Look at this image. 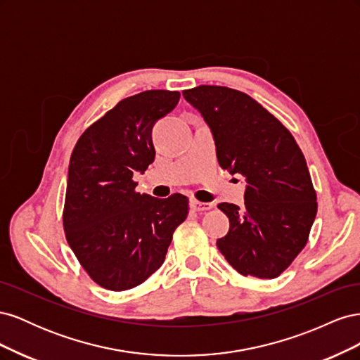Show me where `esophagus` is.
Here are the masks:
<instances>
[{
  "instance_id": "1",
  "label": "esophagus",
  "mask_w": 360,
  "mask_h": 360,
  "mask_svg": "<svg viewBox=\"0 0 360 360\" xmlns=\"http://www.w3.org/2000/svg\"><path fill=\"white\" fill-rule=\"evenodd\" d=\"M189 205H191V209L195 210V212H204V210L212 209L210 202H201V201H197V200H191Z\"/></svg>"
}]
</instances>
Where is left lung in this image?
<instances>
[{"mask_svg":"<svg viewBox=\"0 0 360 360\" xmlns=\"http://www.w3.org/2000/svg\"><path fill=\"white\" fill-rule=\"evenodd\" d=\"M183 97L210 127L219 165L246 181L243 207L217 205L230 219L217 248L243 276H279L307 245L317 214L302 150L278 118L242 91L200 85Z\"/></svg>","mask_w":360,"mask_h":360,"instance_id":"left-lung-1","label":"left lung"}]
</instances>
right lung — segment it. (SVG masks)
I'll return each instance as SVG.
<instances>
[{"mask_svg": "<svg viewBox=\"0 0 360 360\" xmlns=\"http://www.w3.org/2000/svg\"><path fill=\"white\" fill-rule=\"evenodd\" d=\"M179 91L148 90L118 102L76 143L69 163L63 224L90 278L112 291L134 288L163 264L188 198L135 192V172L155 160L151 129L177 106Z\"/></svg>", "mask_w": 360, "mask_h": 360, "instance_id": "1", "label": "right lung"}]
</instances>
